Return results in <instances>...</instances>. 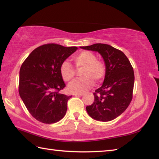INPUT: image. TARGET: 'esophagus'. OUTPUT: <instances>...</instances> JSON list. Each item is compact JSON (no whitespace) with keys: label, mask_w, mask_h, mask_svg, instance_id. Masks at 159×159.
I'll use <instances>...</instances> for the list:
<instances>
[{"label":"esophagus","mask_w":159,"mask_h":159,"mask_svg":"<svg viewBox=\"0 0 159 159\" xmlns=\"http://www.w3.org/2000/svg\"><path fill=\"white\" fill-rule=\"evenodd\" d=\"M84 95V93H74V95L75 96H82Z\"/></svg>","instance_id":"1"}]
</instances>
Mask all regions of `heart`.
I'll return each instance as SVG.
<instances>
[{"label":"heart","instance_id":"b5f03b06","mask_svg":"<svg viewBox=\"0 0 159 159\" xmlns=\"http://www.w3.org/2000/svg\"><path fill=\"white\" fill-rule=\"evenodd\" d=\"M77 70L80 71L82 78L72 82L69 85L71 93L84 92L93 85L94 80L99 82L104 79L106 74V66L103 61L97 60L95 54L90 51H83L73 57ZM61 76L64 81L69 82L75 76V69L68 61L61 62L60 67Z\"/></svg>","mask_w":159,"mask_h":159}]
</instances>
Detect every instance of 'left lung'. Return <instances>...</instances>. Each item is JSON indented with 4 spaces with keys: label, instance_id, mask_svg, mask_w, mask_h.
I'll list each match as a JSON object with an SVG mask.
<instances>
[{
    "label": "left lung",
    "instance_id": "left-lung-1",
    "mask_svg": "<svg viewBox=\"0 0 159 159\" xmlns=\"http://www.w3.org/2000/svg\"><path fill=\"white\" fill-rule=\"evenodd\" d=\"M97 51L106 65L104 80L94 93L95 100L86 107L90 117L100 121H110L128 108L133 99L134 75L130 61L122 51L111 45L95 43L80 47Z\"/></svg>",
    "mask_w": 159,
    "mask_h": 159
}]
</instances>
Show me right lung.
Listing matches in <instances>:
<instances>
[{
    "instance_id": "1",
    "label": "right lung",
    "mask_w": 159,
    "mask_h": 159,
    "mask_svg": "<svg viewBox=\"0 0 159 159\" xmlns=\"http://www.w3.org/2000/svg\"><path fill=\"white\" fill-rule=\"evenodd\" d=\"M78 49L55 43L41 45L22 63L19 94L32 116L43 123H54L66 114L71 96L59 92L65 88L60 67Z\"/></svg>"
}]
</instances>
